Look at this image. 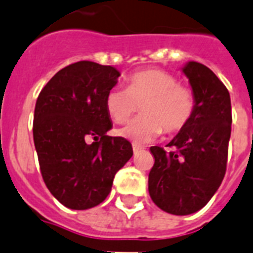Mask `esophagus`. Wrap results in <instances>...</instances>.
Wrapping results in <instances>:
<instances>
[{
  "instance_id": "esophagus-1",
  "label": "esophagus",
  "mask_w": 253,
  "mask_h": 253,
  "mask_svg": "<svg viewBox=\"0 0 253 253\" xmlns=\"http://www.w3.org/2000/svg\"><path fill=\"white\" fill-rule=\"evenodd\" d=\"M132 151H133V155H137V153H139V152L143 151V148H141L140 145L133 144V145H132Z\"/></svg>"
}]
</instances>
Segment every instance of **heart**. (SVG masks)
I'll return each instance as SVG.
<instances>
[{
  "label": "heart",
  "mask_w": 253,
  "mask_h": 253,
  "mask_svg": "<svg viewBox=\"0 0 253 253\" xmlns=\"http://www.w3.org/2000/svg\"><path fill=\"white\" fill-rule=\"evenodd\" d=\"M127 88L114 87L105 97L108 114L116 123H125L136 112V117L120 130V135L136 144L155 140L162 131L174 133L188 125L196 108L194 93L179 85L171 74L148 69L127 77Z\"/></svg>",
  "instance_id": "heart-1"
}]
</instances>
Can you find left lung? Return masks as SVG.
Here are the masks:
<instances>
[{
	"mask_svg": "<svg viewBox=\"0 0 253 253\" xmlns=\"http://www.w3.org/2000/svg\"><path fill=\"white\" fill-rule=\"evenodd\" d=\"M182 71L196 100L195 113L168 144L169 152L151 147L155 165L148 176L153 203L175 215L200 211L221 186L233 122L230 93L212 70L190 61Z\"/></svg>",
	"mask_w": 253,
	"mask_h": 253,
	"instance_id": "obj_1",
	"label": "left lung"
}]
</instances>
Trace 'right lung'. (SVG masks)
I'll return each mask as SVG.
<instances>
[{
    "mask_svg": "<svg viewBox=\"0 0 253 253\" xmlns=\"http://www.w3.org/2000/svg\"><path fill=\"white\" fill-rule=\"evenodd\" d=\"M120 75L116 67L80 61L59 70L39 94L34 141L41 175L70 209L102 203L116 173L132 157L130 141L106 135L113 123L105 97Z\"/></svg>",
    "mask_w": 253,
    "mask_h": 253,
    "instance_id": "add662e5",
    "label": "right lung"
}]
</instances>
